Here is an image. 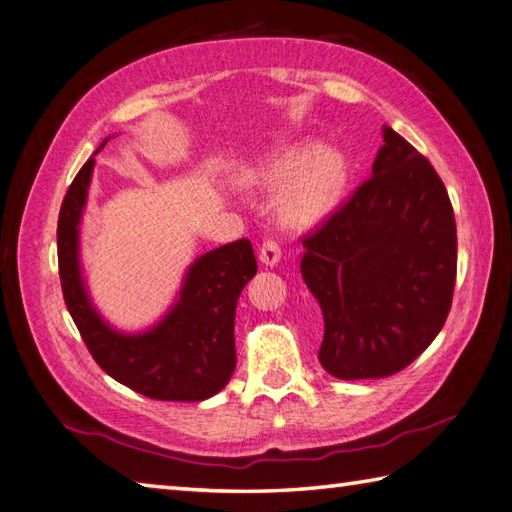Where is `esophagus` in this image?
I'll return each mask as SVG.
<instances>
[{"instance_id":"34e87169","label":"esophagus","mask_w":512,"mask_h":512,"mask_svg":"<svg viewBox=\"0 0 512 512\" xmlns=\"http://www.w3.org/2000/svg\"><path fill=\"white\" fill-rule=\"evenodd\" d=\"M282 257V246L277 244L275 239H266L262 246H259V259H262V264L266 266H275L280 262Z\"/></svg>"}]
</instances>
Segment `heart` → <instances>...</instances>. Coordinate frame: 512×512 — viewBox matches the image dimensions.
Here are the masks:
<instances>
[{"label": "heart", "mask_w": 512, "mask_h": 512, "mask_svg": "<svg viewBox=\"0 0 512 512\" xmlns=\"http://www.w3.org/2000/svg\"><path fill=\"white\" fill-rule=\"evenodd\" d=\"M288 180L292 183L277 199L280 219L288 228H309L338 203L347 183V163L331 150L286 152L248 179L262 188H280Z\"/></svg>", "instance_id": "1"}]
</instances>
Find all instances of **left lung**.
Returning <instances> with one entry per match:
<instances>
[{
    "mask_svg": "<svg viewBox=\"0 0 512 512\" xmlns=\"http://www.w3.org/2000/svg\"><path fill=\"white\" fill-rule=\"evenodd\" d=\"M383 141L369 179L302 237V277L324 318L318 358L342 380L412 365L448 320L457 280L448 190L392 127Z\"/></svg>",
    "mask_w": 512,
    "mask_h": 512,
    "instance_id": "obj_1",
    "label": "left lung"
}]
</instances>
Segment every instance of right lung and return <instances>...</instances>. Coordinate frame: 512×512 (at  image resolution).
Wrapping results in <instances>:
<instances>
[{
	"instance_id": "obj_1",
	"label": "right lung",
	"mask_w": 512,
	"mask_h": 512,
	"mask_svg": "<svg viewBox=\"0 0 512 512\" xmlns=\"http://www.w3.org/2000/svg\"><path fill=\"white\" fill-rule=\"evenodd\" d=\"M94 163L91 156L80 167L58 217L64 304L91 356L118 383L156 401H206L235 371V309L241 288L257 273L253 246L239 239L199 257L185 275L179 302L152 331L125 336L109 329L89 302L78 262V226Z\"/></svg>"
}]
</instances>
